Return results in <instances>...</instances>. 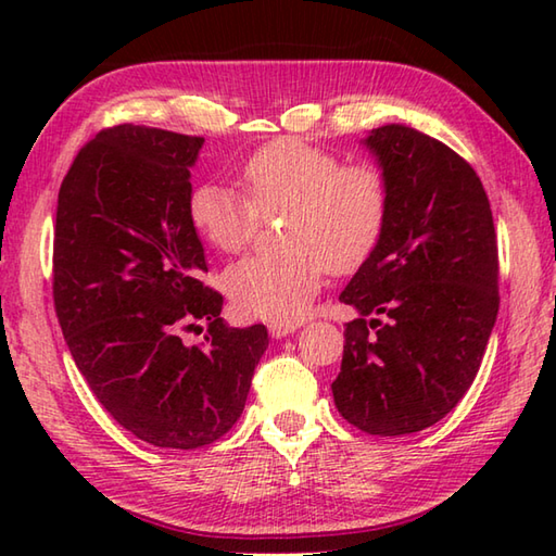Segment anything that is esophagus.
Segmentation results:
<instances>
[{"label":"esophagus","instance_id":"obj_1","mask_svg":"<svg viewBox=\"0 0 556 556\" xmlns=\"http://www.w3.org/2000/svg\"><path fill=\"white\" fill-rule=\"evenodd\" d=\"M296 329H299V323H269V334L275 339L293 334Z\"/></svg>","mask_w":556,"mask_h":556}]
</instances>
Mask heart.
<instances>
[{"instance_id": "obj_1", "label": "heart", "mask_w": 556, "mask_h": 556, "mask_svg": "<svg viewBox=\"0 0 556 556\" xmlns=\"http://www.w3.org/2000/svg\"><path fill=\"white\" fill-rule=\"evenodd\" d=\"M245 193L200 184L188 195V222L219 253H239L265 217L281 222L277 253L243 257L224 275L245 315L296 323L325 271H356L380 245L389 219V184L375 162H344L301 138H277L243 164Z\"/></svg>"}]
</instances>
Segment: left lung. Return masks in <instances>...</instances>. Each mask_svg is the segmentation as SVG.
<instances>
[{"label":"left lung","mask_w":556,"mask_h":556,"mask_svg":"<svg viewBox=\"0 0 556 556\" xmlns=\"http://www.w3.org/2000/svg\"><path fill=\"white\" fill-rule=\"evenodd\" d=\"M365 143L389 219L339 296L361 317L344 325L332 394L358 430L399 437L442 420L476 380L500 311L497 233L480 176L452 148L399 124Z\"/></svg>","instance_id":"left-lung-1"}]
</instances>
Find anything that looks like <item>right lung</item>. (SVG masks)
<instances>
[{
	"mask_svg": "<svg viewBox=\"0 0 556 556\" xmlns=\"http://www.w3.org/2000/svg\"><path fill=\"white\" fill-rule=\"evenodd\" d=\"M205 140L119 124L92 136L56 200L52 296L76 368L110 416L167 448L217 442L241 418L265 325L222 323L188 222V167ZM208 325L203 345L182 332Z\"/></svg>",
	"mask_w": 556,
	"mask_h": 556,
	"instance_id": "add662e5",
	"label": "right lung"
}]
</instances>
